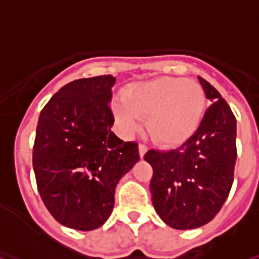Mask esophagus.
Masks as SVG:
<instances>
[{
	"label": "esophagus",
	"mask_w": 259,
	"mask_h": 259,
	"mask_svg": "<svg viewBox=\"0 0 259 259\" xmlns=\"http://www.w3.org/2000/svg\"><path fill=\"white\" fill-rule=\"evenodd\" d=\"M146 153H147V147H146V146H144V144H140V146H139V154H140V157H144V155H146Z\"/></svg>",
	"instance_id": "obj_1"
}]
</instances>
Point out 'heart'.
Segmentation results:
<instances>
[{"label":"heart","instance_id":"1","mask_svg":"<svg viewBox=\"0 0 259 259\" xmlns=\"http://www.w3.org/2000/svg\"><path fill=\"white\" fill-rule=\"evenodd\" d=\"M112 109L126 135L137 133L142 119H147L148 135L155 143L177 146L198 130L205 113V97L193 81L164 77L132 84Z\"/></svg>","mask_w":259,"mask_h":259}]
</instances>
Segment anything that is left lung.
Returning a JSON list of instances; mask_svg holds the SVG:
<instances>
[{
    "label": "left lung",
    "mask_w": 259,
    "mask_h": 259,
    "mask_svg": "<svg viewBox=\"0 0 259 259\" xmlns=\"http://www.w3.org/2000/svg\"><path fill=\"white\" fill-rule=\"evenodd\" d=\"M198 79L211 102L198 130L181 147L144 155L153 167V206L177 230L198 229L218 214L230 193L237 158L236 117L218 90Z\"/></svg>",
    "instance_id": "left-lung-1"
}]
</instances>
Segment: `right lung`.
I'll return each mask as SVG.
<instances>
[{
    "mask_svg": "<svg viewBox=\"0 0 259 259\" xmlns=\"http://www.w3.org/2000/svg\"><path fill=\"white\" fill-rule=\"evenodd\" d=\"M116 78L75 79L41 109L33 146L40 198L59 223L90 231L108 220L115 188L140 160L135 142L112 132L109 104Z\"/></svg>",
    "mask_w": 259,
    "mask_h": 259,
    "instance_id": "1",
    "label": "right lung"
}]
</instances>
